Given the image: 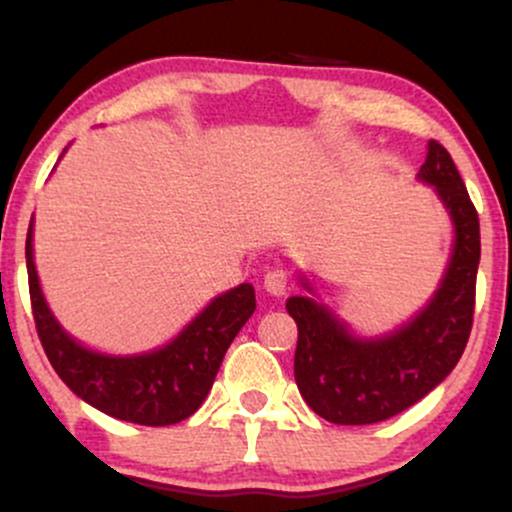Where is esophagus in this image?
I'll return each mask as SVG.
<instances>
[{"mask_svg": "<svg viewBox=\"0 0 512 512\" xmlns=\"http://www.w3.org/2000/svg\"><path fill=\"white\" fill-rule=\"evenodd\" d=\"M264 289H267V293H272V296H284L286 289H289V274L279 267L269 269L264 274Z\"/></svg>", "mask_w": 512, "mask_h": 512, "instance_id": "esophagus-1", "label": "esophagus"}]
</instances>
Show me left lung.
<instances>
[{"label": "left lung", "instance_id": "1", "mask_svg": "<svg viewBox=\"0 0 512 512\" xmlns=\"http://www.w3.org/2000/svg\"><path fill=\"white\" fill-rule=\"evenodd\" d=\"M416 180L436 190L452 223V248L438 289L407 322L385 334H358L298 274L303 296L286 310L298 325L293 375L317 416L339 426L378 424L438 387L460 361L474 315L481 257L479 216L448 151L428 142Z\"/></svg>", "mask_w": 512, "mask_h": 512}]
</instances>
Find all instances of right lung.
<instances>
[{"label":"right lung","mask_w":512,"mask_h":512,"mask_svg":"<svg viewBox=\"0 0 512 512\" xmlns=\"http://www.w3.org/2000/svg\"><path fill=\"white\" fill-rule=\"evenodd\" d=\"M26 267L35 327L52 368L76 397L129 424L170 426L195 414L214 385L228 346L255 313V289L238 284L211 298L163 346L139 354H105L72 337L52 313L35 269L33 219Z\"/></svg>","instance_id":"add662e5"}]
</instances>
